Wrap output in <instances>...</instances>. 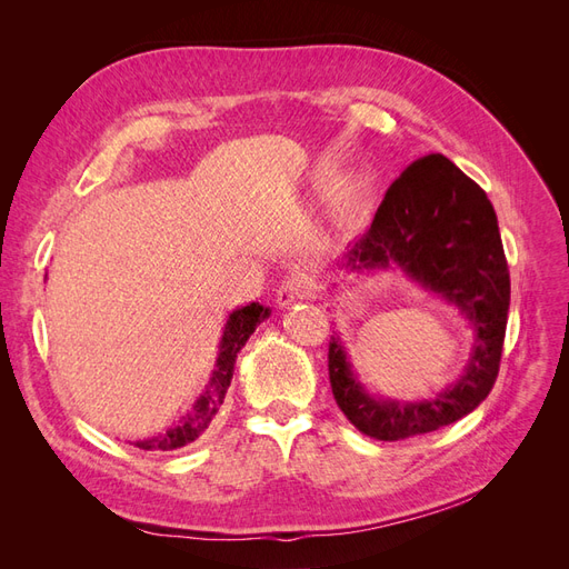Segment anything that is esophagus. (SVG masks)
Here are the masks:
<instances>
[{
    "label": "esophagus",
    "instance_id": "esophagus-1",
    "mask_svg": "<svg viewBox=\"0 0 569 569\" xmlns=\"http://www.w3.org/2000/svg\"><path fill=\"white\" fill-rule=\"evenodd\" d=\"M311 291H313L311 282L306 278H299V274H291V278H287L278 289V306L289 308L295 301L311 297Z\"/></svg>",
    "mask_w": 569,
    "mask_h": 569
}]
</instances>
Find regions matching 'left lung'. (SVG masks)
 <instances>
[{
  "mask_svg": "<svg viewBox=\"0 0 569 569\" xmlns=\"http://www.w3.org/2000/svg\"><path fill=\"white\" fill-rule=\"evenodd\" d=\"M401 268L472 327V353L458 380L425 401L372 396L358 380L347 347L330 339V385L343 416L360 432L399 441L435 432L487 399L501 363L510 308V274L493 206L485 189L443 157L427 153L391 182L370 230L337 261L339 270Z\"/></svg>",
  "mask_w": 569,
  "mask_h": 569,
  "instance_id": "obj_1",
  "label": "left lung"
}]
</instances>
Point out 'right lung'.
Listing matches in <instances>:
<instances>
[{
    "label": "right lung",
    "instance_id": "obj_1",
    "mask_svg": "<svg viewBox=\"0 0 569 569\" xmlns=\"http://www.w3.org/2000/svg\"><path fill=\"white\" fill-rule=\"evenodd\" d=\"M266 318H270V308L256 303V301L247 303L242 308H234L226 322V330H222L216 368L209 377V385L203 387L194 406L184 412L176 427H170V429H166V432L151 437V439L134 441L137 449H144V451L182 449V446L197 441L206 432V429H209L218 408L222 406V401H226L228 387L232 382L237 353L242 351L247 339L253 335L256 327L261 325Z\"/></svg>",
    "mask_w": 569,
    "mask_h": 569
}]
</instances>
